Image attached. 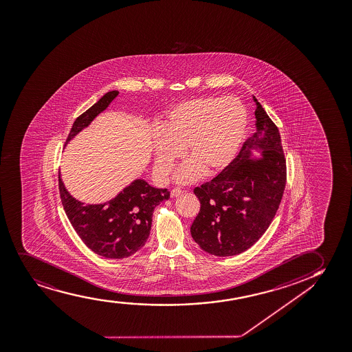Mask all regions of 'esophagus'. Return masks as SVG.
I'll return each mask as SVG.
<instances>
[{
    "label": "esophagus",
    "instance_id": "34e87169",
    "mask_svg": "<svg viewBox=\"0 0 352 352\" xmlns=\"http://www.w3.org/2000/svg\"><path fill=\"white\" fill-rule=\"evenodd\" d=\"M182 191L180 190V188H178V187H174L173 190L170 191V197L172 198H175V197H178V195H182Z\"/></svg>",
    "mask_w": 352,
    "mask_h": 352
}]
</instances>
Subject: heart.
Returning <instances> with one entry per match:
<instances>
[{"label": "heart", "instance_id": "heart-1", "mask_svg": "<svg viewBox=\"0 0 352 352\" xmlns=\"http://www.w3.org/2000/svg\"><path fill=\"white\" fill-rule=\"evenodd\" d=\"M248 123L247 108L236 98L205 97L174 105L166 113L161 131L153 134L157 175L168 177L185 148L191 160L179 168L177 182H195L204 172L221 173L237 157Z\"/></svg>", "mask_w": 352, "mask_h": 352}]
</instances>
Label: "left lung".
I'll return each instance as SVG.
<instances>
[{"mask_svg":"<svg viewBox=\"0 0 352 352\" xmlns=\"http://www.w3.org/2000/svg\"><path fill=\"white\" fill-rule=\"evenodd\" d=\"M256 131L231 165L195 187L200 211L191 226L195 243L214 256H234L256 243L270 228L286 186L281 138L255 96ZM261 154L255 156L253 153Z\"/></svg>","mask_w":352,"mask_h":352,"instance_id":"1","label":"left lung"}]
</instances>
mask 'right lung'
Returning <instances> with one entry per match:
<instances>
[{"label":"right lung","instance_id":"right-lung-1","mask_svg":"<svg viewBox=\"0 0 352 352\" xmlns=\"http://www.w3.org/2000/svg\"><path fill=\"white\" fill-rule=\"evenodd\" d=\"M118 96L116 90L107 92L82 113L74 121L66 144L90 126ZM59 191L66 216L82 242L97 255L118 260L131 256L144 247L152 228L154 208L162 200L170 199L167 188H157L144 179H135L113 199L100 204H84L69 195L60 172Z\"/></svg>","mask_w":352,"mask_h":352}]
</instances>
